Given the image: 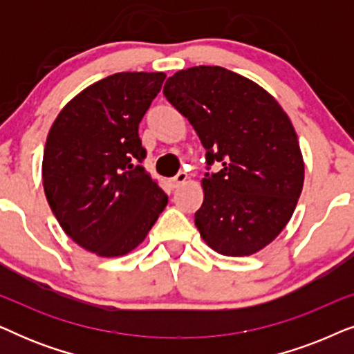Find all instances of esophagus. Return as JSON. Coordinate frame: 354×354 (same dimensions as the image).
I'll return each mask as SVG.
<instances>
[{"label": "esophagus", "mask_w": 354, "mask_h": 354, "mask_svg": "<svg viewBox=\"0 0 354 354\" xmlns=\"http://www.w3.org/2000/svg\"><path fill=\"white\" fill-rule=\"evenodd\" d=\"M187 178H188V176L185 172H178L176 177L172 178V187L174 188H178L180 185H183V183L187 182Z\"/></svg>", "instance_id": "1"}]
</instances>
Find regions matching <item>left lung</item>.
Instances as JSON below:
<instances>
[{"instance_id":"8db88e82","label":"left lung","mask_w":354,"mask_h":354,"mask_svg":"<svg viewBox=\"0 0 354 354\" xmlns=\"http://www.w3.org/2000/svg\"><path fill=\"white\" fill-rule=\"evenodd\" d=\"M164 96L185 115L206 149L200 235L225 256H250L288 224L304 182V162L288 115L263 86L219 66L178 71Z\"/></svg>"}]
</instances>
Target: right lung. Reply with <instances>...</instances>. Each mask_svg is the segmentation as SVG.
I'll use <instances>...</instances> for the list:
<instances>
[{"mask_svg":"<svg viewBox=\"0 0 354 354\" xmlns=\"http://www.w3.org/2000/svg\"><path fill=\"white\" fill-rule=\"evenodd\" d=\"M162 72H119L86 86L53 122L43 153L46 200L62 230L103 258L147 239L167 195L145 171L138 137Z\"/></svg>","mask_w":354,"mask_h":354,"instance_id":"add662e5","label":"right lung"}]
</instances>
